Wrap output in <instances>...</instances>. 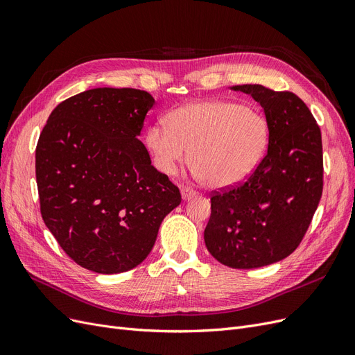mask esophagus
Masks as SVG:
<instances>
[{"mask_svg":"<svg viewBox=\"0 0 355 355\" xmlns=\"http://www.w3.org/2000/svg\"><path fill=\"white\" fill-rule=\"evenodd\" d=\"M196 191H194L193 189H190V187H182L181 189V196H182V199L184 200H189V199H191V198H194L196 196Z\"/></svg>","mask_w":355,"mask_h":355,"instance_id":"1","label":"esophagus"}]
</instances>
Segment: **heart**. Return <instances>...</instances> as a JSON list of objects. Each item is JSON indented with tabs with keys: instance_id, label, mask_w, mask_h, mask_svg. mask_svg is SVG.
<instances>
[{
	"instance_id": "heart-1",
	"label": "heart",
	"mask_w": 355,
	"mask_h": 355,
	"mask_svg": "<svg viewBox=\"0 0 355 355\" xmlns=\"http://www.w3.org/2000/svg\"><path fill=\"white\" fill-rule=\"evenodd\" d=\"M270 127L261 112L236 101L191 103L168 113L166 123L150 125L146 144L155 166L175 175L187 162L212 189L243 182L266 156Z\"/></svg>"
}]
</instances>
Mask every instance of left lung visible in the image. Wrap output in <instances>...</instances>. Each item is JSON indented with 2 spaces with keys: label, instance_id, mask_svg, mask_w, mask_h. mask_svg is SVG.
I'll return each mask as SVG.
<instances>
[{
  "label": "left lung",
  "instance_id": "1",
  "mask_svg": "<svg viewBox=\"0 0 355 355\" xmlns=\"http://www.w3.org/2000/svg\"><path fill=\"white\" fill-rule=\"evenodd\" d=\"M264 109L267 153L248 180L211 196L205 245L221 264L259 268L300 246L323 191L322 132L305 103L289 91L234 85Z\"/></svg>",
  "mask_w": 355,
  "mask_h": 355
}]
</instances>
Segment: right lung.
Masks as SVG:
<instances>
[{
    "instance_id": "1",
    "label": "right lung",
    "mask_w": 355,
    "mask_h": 355,
    "mask_svg": "<svg viewBox=\"0 0 355 355\" xmlns=\"http://www.w3.org/2000/svg\"><path fill=\"white\" fill-rule=\"evenodd\" d=\"M155 98L94 88L62 101L45 123L35 173L45 225L78 266L128 271L147 258L165 216L181 203L139 140Z\"/></svg>"
}]
</instances>
